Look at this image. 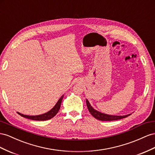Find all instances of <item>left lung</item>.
Returning a JSON list of instances; mask_svg holds the SVG:
<instances>
[{"instance_id":"1","label":"left lung","mask_w":155,"mask_h":155,"mask_svg":"<svg viewBox=\"0 0 155 155\" xmlns=\"http://www.w3.org/2000/svg\"><path fill=\"white\" fill-rule=\"evenodd\" d=\"M86 103H87V106L88 107V110H89L91 114L93 115L95 119H97L99 120H104V121H110V120H119L127 117L130 115V114H128L127 115H107L103 114L100 111H98L97 110H94V109L91 106V104L89 102V100L86 99Z\"/></svg>"}]
</instances>
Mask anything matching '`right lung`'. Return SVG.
<instances>
[{
    "mask_svg": "<svg viewBox=\"0 0 155 155\" xmlns=\"http://www.w3.org/2000/svg\"><path fill=\"white\" fill-rule=\"evenodd\" d=\"M64 97V95H62V97L60 98V99L58 100V102L55 104V106H54L51 110L49 111L48 112L45 113V114L39 115H23L20 114V113L18 112V114L20 115L21 117H23L25 118H27L28 119H31V120H49L50 119L53 118L54 116H55L56 114L58 113V111H59L60 107H61V104L62 102V100Z\"/></svg>",
    "mask_w": 155,
    "mask_h": 155,
    "instance_id": "right-lung-1",
    "label": "right lung"
}]
</instances>
